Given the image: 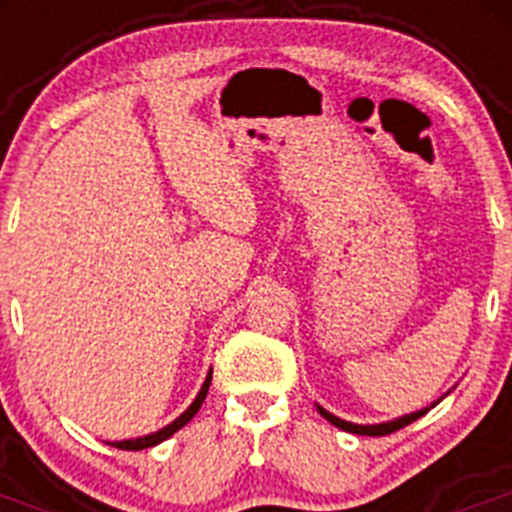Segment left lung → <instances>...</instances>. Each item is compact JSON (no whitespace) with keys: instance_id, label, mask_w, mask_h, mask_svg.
Wrapping results in <instances>:
<instances>
[{"instance_id":"obj_1","label":"left lung","mask_w":512,"mask_h":512,"mask_svg":"<svg viewBox=\"0 0 512 512\" xmlns=\"http://www.w3.org/2000/svg\"><path fill=\"white\" fill-rule=\"evenodd\" d=\"M431 408H433V405H431ZM431 408H423V410H418V413L402 415V418L390 420V423H377V425H356V423H348V420H341V418H336V415H333V413H328V410H323V408H320V405H318V413L323 415V418L328 420V423H333V425H336V428H341V431L359 433V436H387V433L400 431V428H405V425H410V423H413V420H418L420 415H425Z\"/></svg>"}]
</instances>
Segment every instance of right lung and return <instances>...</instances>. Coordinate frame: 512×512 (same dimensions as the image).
<instances>
[{"label":"right lung","mask_w":512,"mask_h":512,"mask_svg":"<svg viewBox=\"0 0 512 512\" xmlns=\"http://www.w3.org/2000/svg\"><path fill=\"white\" fill-rule=\"evenodd\" d=\"M210 382H212V369H210V374H207L205 384H202L200 395L194 397L192 405H189V408L184 410V413L179 415L174 423H169L166 428H161V431H156V433H148V436L128 438V441H115L112 446H115V449H122V451H140V449H151V446H156V443H161V441H166L169 436H174V433L179 431V428H184V425H187L189 420L197 415V410L202 408V402H205V397H207V390H210Z\"/></svg>","instance_id":"obj_1"}]
</instances>
